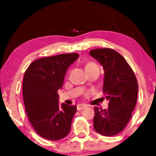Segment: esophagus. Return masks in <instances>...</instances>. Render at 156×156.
<instances>
[{"mask_svg":"<svg viewBox=\"0 0 156 156\" xmlns=\"http://www.w3.org/2000/svg\"><path fill=\"white\" fill-rule=\"evenodd\" d=\"M87 107V106L85 105H81V104H80V105H77V109L78 110H82V109H84V108H86Z\"/></svg>","mask_w":156,"mask_h":156,"instance_id":"1","label":"esophagus"}]
</instances>
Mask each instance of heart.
I'll list each match as a JSON object with an SVG mask.
<instances>
[{
  "mask_svg": "<svg viewBox=\"0 0 156 156\" xmlns=\"http://www.w3.org/2000/svg\"><path fill=\"white\" fill-rule=\"evenodd\" d=\"M85 71L87 73H89L90 72H93V71H99V67L96 63H94L93 62H89L87 63L85 65Z\"/></svg>",
  "mask_w": 156,
  "mask_h": 156,
  "instance_id": "1",
  "label": "heart"
}]
</instances>
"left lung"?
Wrapping results in <instances>:
<instances>
[{"instance_id": "left-lung-1", "label": "left lung", "mask_w": 156, "mask_h": 156, "mask_svg": "<svg viewBox=\"0 0 156 156\" xmlns=\"http://www.w3.org/2000/svg\"><path fill=\"white\" fill-rule=\"evenodd\" d=\"M89 54L103 67L102 93L109 101L106 109L94 107V127L102 136H115L131 119L138 98V82L128 62L115 50L96 49Z\"/></svg>"}]
</instances>
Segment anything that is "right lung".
Masks as SVG:
<instances>
[{
	"mask_svg": "<svg viewBox=\"0 0 156 156\" xmlns=\"http://www.w3.org/2000/svg\"><path fill=\"white\" fill-rule=\"evenodd\" d=\"M77 53L42 58L31 63L25 73L23 95L28 119L34 130L44 139L58 140L69 133L76 105L59 107L58 90L62 87L69 66Z\"/></svg>",
	"mask_w": 156,
	"mask_h": 156,
	"instance_id": "1",
	"label": "right lung"
}]
</instances>
